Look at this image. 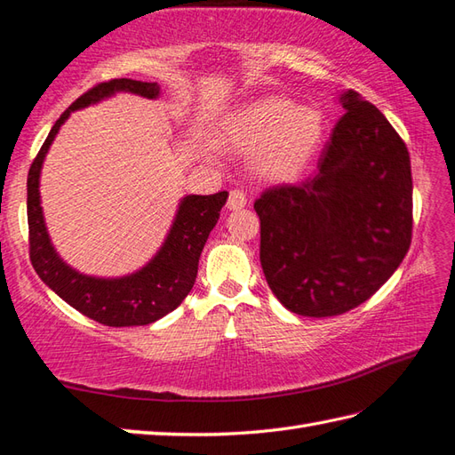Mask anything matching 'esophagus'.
Masks as SVG:
<instances>
[{"label":"esophagus","instance_id":"34e87169","mask_svg":"<svg viewBox=\"0 0 455 455\" xmlns=\"http://www.w3.org/2000/svg\"><path fill=\"white\" fill-rule=\"evenodd\" d=\"M247 204V195L243 193V190H231L229 193V198H228V208L229 210H241L245 208Z\"/></svg>","mask_w":455,"mask_h":455}]
</instances>
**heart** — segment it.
Here are the masks:
<instances>
[{"label": "heart", "instance_id": "heart-1", "mask_svg": "<svg viewBox=\"0 0 455 455\" xmlns=\"http://www.w3.org/2000/svg\"><path fill=\"white\" fill-rule=\"evenodd\" d=\"M325 134L319 110L296 107L288 99L265 97L231 113L220 130V142L237 151H255V171L268 180H291L315 156ZM202 156L212 161L218 149L202 146Z\"/></svg>", "mask_w": 455, "mask_h": 455}]
</instances>
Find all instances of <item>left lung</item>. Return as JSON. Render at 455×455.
I'll list each match as a JSON object with an SVG mask.
<instances>
[{
    "label": "left lung",
    "mask_w": 455,
    "mask_h": 455,
    "mask_svg": "<svg viewBox=\"0 0 455 455\" xmlns=\"http://www.w3.org/2000/svg\"><path fill=\"white\" fill-rule=\"evenodd\" d=\"M317 173L257 200L260 267L291 313L331 317L386 284L411 245L409 151L379 110L345 91Z\"/></svg>",
    "instance_id": "obj_1"
}]
</instances>
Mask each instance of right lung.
<instances>
[{"label": "right lung", "instance_id": "1", "mask_svg": "<svg viewBox=\"0 0 455 455\" xmlns=\"http://www.w3.org/2000/svg\"><path fill=\"white\" fill-rule=\"evenodd\" d=\"M116 93H134L146 99H159L161 87L136 79H110L99 84L79 97L66 113L56 120L46 142L40 148L27 179V218H28V247L30 262L44 284L62 298L66 304L84 313L89 319L108 327H136L149 325L169 311L180 306L188 291L193 290L198 259L206 245L210 231L220 218V210L226 204L228 193L208 196L188 195L180 198L169 234L149 262L126 276L100 278L89 276L72 268L56 253L50 241L46 221L40 206V171L44 157L52 146L69 115L74 110L97 105Z\"/></svg>", "mask_w": 455, "mask_h": 455}]
</instances>
